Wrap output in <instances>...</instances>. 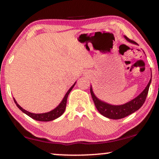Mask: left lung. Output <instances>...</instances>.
<instances>
[{
  "mask_svg": "<svg viewBox=\"0 0 159 159\" xmlns=\"http://www.w3.org/2000/svg\"><path fill=\"white\" fill-rule=\"evenodd\" d=\"M125 38L129 42L136 44V43L134 41L130 40L127 37L125 36ZM151 82V79L150 80L146 88H145V90L138 97H136L132 101L128 102V103L124 104V105L120 106L110 105V104H108L100 101L99 99L97 98L96 96L94 95V93H93L92 88H90V93L91 95H92L95 107H96L100 114L104 116L107 117L108 119H120L129 116V115L132 114V113L135 112L136 111H138L143 105V103L145 101V99H146L148 93V90Z\"/></svg>",
  "mask_w": 159,
  "mask_h": 159,
  "instance_id": "8db88e82",
  "label": "left lung"
}]
</instances>
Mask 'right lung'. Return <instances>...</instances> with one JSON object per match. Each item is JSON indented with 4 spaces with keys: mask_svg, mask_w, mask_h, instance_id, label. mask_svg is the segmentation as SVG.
<instances>
[{
    "mask_svg": "<svg viewBox=\"0 0 159 159\" xmlns=\"http://www.w3.org/2000/svg\"><path fill=\"white\" fill-rule=\"evenodd\" d=\"M75 83L71 87L70 89L68 90V92L66 93V95H65L64 99L62 100V101L61 102V103L59 104V105H58L56 108H54L53 110H52L51 111H49L48 113H44V114H34V113H30L29 111H27L23 109V108L16 103V101H15L14 98V101L15 102V103L16 104L17 107H18L19 109L21 111L27 114V116L31 117L32 119H35V120H37V121H52V120H54V119L58 118V117L61 116L63 114H64V112L65 111V109H66L67 98H68L69 93L71 92V90H72L74 86H75Z\"/></svg>",
    "mask_w": 159,
    "mask_h": 159,
    "instance_id": "obj_1",
    "label": "right lung"
}]
</instances>
